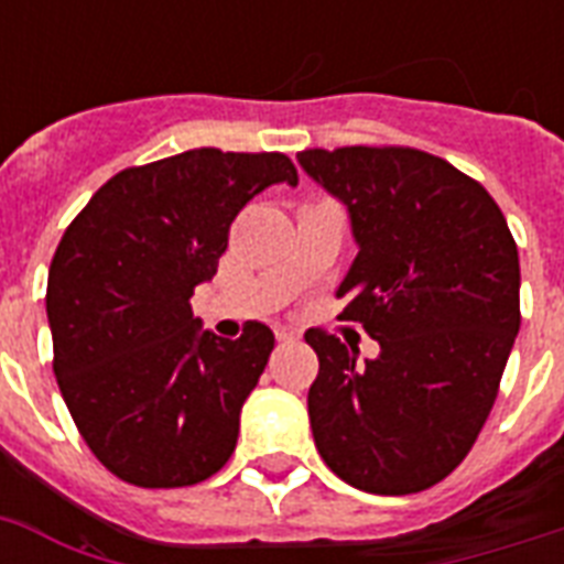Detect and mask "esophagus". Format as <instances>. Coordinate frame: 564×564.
<instances>
[{
  "label": "esophagus",
  "instance_id": "1",
  "mask_svg": "<svg viewBox=\"0 0 564 564\" xmlns=\"http://www.w3.org/2000/svg\"><path fill=\"white\" fill-rule=\"evenodd\" d=\"M274 336H278V343H299L301 339L299 330H290V327H278V330H274Z\"/></svg>",
  "mask_w": 564,
  "mask_h": 564
}]
</instances>
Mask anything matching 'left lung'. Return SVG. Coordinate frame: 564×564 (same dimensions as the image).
<instances>
[{
  "mask_svg": "<svg viewBox=\"0 0 564 564\" xmlns=\"http://www.w3.org/2000/svg\"><path fill=\"white\" fill-rule=\"evenodd\" d=\"M299 163L348 204L360 254L336 290L375 360L327 330L310 427L327 468L371 495L445 480L480 436L521 327L518 246L480 181L410 145L304 149Z\"/></svg>",
  "mask_w": 564,
  "mask_h": 564,
  "instance_id": "8db88e82",
  "label": "left lung"
}]
</instances>
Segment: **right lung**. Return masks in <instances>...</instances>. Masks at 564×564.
<instances>
[{"label":"right lung","instance_id":"add662e5","mask_svg":"<svg viewBox=\"0 0 564 564\" xmlns=\"http://www.w3.org/2000/svg\"><path fill=\"white\" fill-rule=\"evenodd\" d=\"M299 184L281 152L189 149L96 189L48 265L52 369L75 427L113 477L181 489L228 463L239 410L274 348L198 330L189 299L228 248L230 221L269 184Z\"/></svg>","mask_w":564,"mask_h":564}]
</instances>
